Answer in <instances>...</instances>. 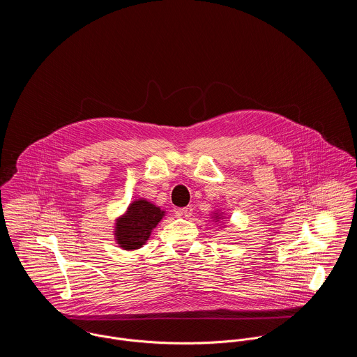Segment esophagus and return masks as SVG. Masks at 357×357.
<instances>
[{
    "label": "esophagus",
    "mask_w": 357,
    "mask_h": 357,
    "mask_svg": "<svg viewBox=\"0 0 357 357\" xmlns=\"http://www.w3.org/2000/svg\"><path fill=\"white\" fill-rule=\"evenodd\" d=\"M192 211H194V208H192V206H187V207H183V208H178L177 210V214L178 215H181V217H185V218H190L191 215H192Z\"/></svg>",
    "instance_id": "esophagus-1"
}]
</instances>
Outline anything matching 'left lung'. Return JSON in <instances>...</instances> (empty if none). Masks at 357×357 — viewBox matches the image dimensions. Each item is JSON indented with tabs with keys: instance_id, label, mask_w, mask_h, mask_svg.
<instances>
[{
	"instance_id": "left-lung-1",
	"label": "left lung",
	"mask_w": 357,
	"mask_h": 357,
	"mask_svg": "<svg viewBox=\"0 0 357 357\" xmlns=\"http://www.w3.org/2000/svg\"><path fill=\"white\" fill-rule=\"evenodd\" d=\"M215 214H217V213H215ZM217 218H218V215H215V220H217Z\"/></svg>"
}]
</instances>
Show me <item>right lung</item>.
<instances>
[{
  "mask_svg": "<svg viewBox=\"0 0 357 357\" xmlns=\"http://www.w3.org/2000/svg\"><path fill=\"white\" fill-rule=\"evenodd\" d=\"M163 215L165 211L160 207L146 199L132 202L126 213L116 218L114 231L116 243L123 250L140 249Z\"/></svg>",
  "mask_w": 357,
  "mask_h": 357,
  "instance_id": "add662e5",
  "label": "right lung"
}]
</instances>
